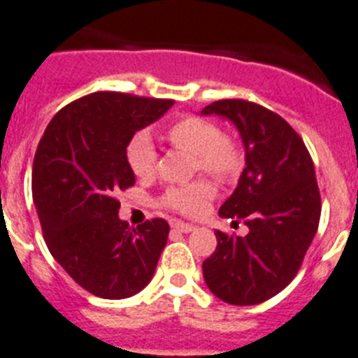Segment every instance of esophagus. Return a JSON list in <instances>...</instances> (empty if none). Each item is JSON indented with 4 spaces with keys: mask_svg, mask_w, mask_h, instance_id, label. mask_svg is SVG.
Listing matches in <instances>:
<instances>
[{
    "mask_svg": "<svg viewBox=\"0 0 358 358\" xmlns=\"http://www.w3.org/2000/svg\"><path fill=\"white\" fill-rule=\"evenodd\" d=\"M172 228L177 231H181V234H190L192 230H195L194 224H188V222H182V221H173Z\"/></svg>",
    "mask_w": 358,
    "mask_h": 358,
    "instance_id": "1",
    "label": "esophagus"
}]
</instances>
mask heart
I'll use <instances>...</instances> for the list:
<instances>
[{"instance_id": "1", "label": "heart", "mask_w": 358, "mask_h": 358, "mask_svg": "<svg viewBox=\"0 0 358 358\" xmlns=\"http://www.w3.org/2000/svg\"><path fill=\"white\" fill-rule=\"evenodd\" d=\"M164 137L177 148L195 155V168L204 173L226 181L239 172L243 154L234 137L221 134L213 121L197 115H182L168 124ZM124 161L128 170L139 179L154 176L157 164V152L148 132L139 130L124 146ZM215 188L206 179H197L188 185L172 186L161 197L164 208L182 215H197L206 208Z\"/></svg>"}]
</instances>
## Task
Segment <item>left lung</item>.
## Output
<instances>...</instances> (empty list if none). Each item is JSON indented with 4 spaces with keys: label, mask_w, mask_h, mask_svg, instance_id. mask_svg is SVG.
<instances>
[{
    "label": "left lung",
    "mask_w": 358,
    "mask_h": 358,
    "mask_svg": "<svg viewBox=\"0 0 358 358\" xmlns=\"http://www.w3.org/2000/svg\"><path fill=\"white\" fill-rule=\"evenodd\" d=\"M201 114L234 121L246 150V168L219 215L244 221L239 237L217 230V248L203 262L210 292L235 306L268 301L297 275L315 237L320 192L315 166L295 130L264 106L246 99H221Z\"/></svg>",
    "instance_id": "left-lung-1"
}]
</instances>
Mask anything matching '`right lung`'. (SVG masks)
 I'll return each instance as SVG.
<instances>
[{"label":"right lung","mask_w":358,"mask_h":358,"mask_svg":"<svg viewBox=\"0 0 358 358\" xmlns=\"http://www.w3.org/2000/svg\"><path fill=\"white\" fill-rule=\"evenodd\" d=\"M172 99L94 92L48 123L32 166V197L52 257L101 299H127L154 277L170 226L155 217L137 228L117 217L115 194L136 185L124 146L157 121Z\"/></svg>","instance_id":"1"}]
</instances>
